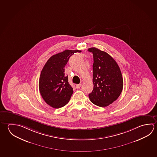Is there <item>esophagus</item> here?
<instances>
[{
    "label": "esophagus",
    "instance_id": "34e87169",
    "mask_svg": "<svg viewBox=\"0 0 157 157\" xmlns=\"http://www.w3.org/2000/svg\"><path fill=\"white\" fill-rule=\"evenodd\" d=\"M81 86H82V84H77V85H76V88H77V89H79V88L81 87Z\"/></svg>",
    "mask_w": 157,
    "mask_h": 157
}]
</instances>
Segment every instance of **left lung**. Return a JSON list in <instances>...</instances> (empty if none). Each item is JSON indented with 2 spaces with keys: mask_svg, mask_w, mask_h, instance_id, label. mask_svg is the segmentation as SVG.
<instances>
[{
  "mask_svg": "<svg viewBox=\"0 0 157 157\" xmlns=\"http://www.w3.org/2000/svg\"><path fill=\"white\" fill-rule=\"evenodd\" d=\"M88 51L93 54V90L89 98L94 104L106 107L115 101L123 89L121 71L114 59L108 53L91 47Z\"/></svg>",
  "mask_w": 157,
  "mask_h": 157,
  "instance_id": "8db88e82",
  "label": "left lung"
}]
</instances>
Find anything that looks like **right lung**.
<instances>
[{
    "label": "right lung",
    "instance_id": "obj_1",
    "mask_svg": "<svg viewBox=\"0 0 157 157\" xmlns=\"http://www.w3.org/2000/svg\"><path fill=\"white\" fill-rule=\"evenodd\" d=\"M79 50H68L51 57L44 64L39 79V90L44 101L51 107L58 109L68 104L73 88L64 73L69 58Z\"/></svg>",
    "mask_w": 157,
    "mask_h": 157
}]
</instances>
